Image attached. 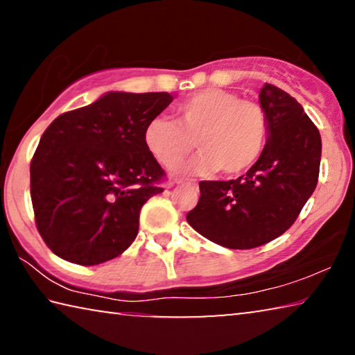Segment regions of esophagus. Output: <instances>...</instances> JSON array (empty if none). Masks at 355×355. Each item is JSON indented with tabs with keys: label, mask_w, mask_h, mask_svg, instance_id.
<instances>
[{
	"label": "esophagus",
	"mask_w": 355,
	"mask_h": 355,
	"mask_svg": "<svg viewBox=\"0 0 355 355\" xmlns=\"http://www.w3.org/2000/svg\"><path fill=\"white\" fill-rule=\"evenodd\" d=\"M192 186V188H197V184L194 182H182V180H177L175 183H173L172 186Z\"/></svg>",
	"instance_id": "esophagus-1"
}]
</instances>
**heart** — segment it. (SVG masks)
<instances>
[{"instance_id":"heart-1","label":"heart","mask_w":355,"mask_h":355,"mask_svg":"<svg viewBox=\"0 0 355 355\" xmlns=\"http://www.w3.org/2000/svg\"><path fill=\"white\" fill-rule=\"evenodd\" d=\"M177 120L156 116L146 125L144 144L164 167H175L194 146L200 153L183 172L207 173L220 169L236 175L260 158L268 142L269 122L264 107L225 89L209 87L175 107Z\"/></svg>"}]
</instances>
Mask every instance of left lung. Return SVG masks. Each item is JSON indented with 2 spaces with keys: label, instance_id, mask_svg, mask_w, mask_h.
I'll list each match as a JSON object with an SVG mask.
<instances>
[{
  "label": "left lung",
  "instance_id": "8db88e82",
  "mask_svg": "<svg viewBox=\"0 0 355 355\" xmlns=\"http://www.w3.org/2000/svg\"><path fill=\"white\" fill-rule=\"evenodd\" d=\"M260 105L269 122L260 158L236 180L200 182V199L186 214L196 232L228 249H254L284 235L320 177V131L297 100L266 83Z\"/></svg>",
  "mask_w": 355,
  "mask_h": 355
}]
</instances>
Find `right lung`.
Listing matches in <instances>:
<instances>
[{"mask_svg": "<svg viewBox=\"0 0 355 355\" xmlns=\"http://www.w3.org/2000/svg\"><path fill=\"white\" fill-rule=\"evenodd\" d=\"M172 100L167 92H107L45 130L29 172L35 225L53 254L94 266L135 241L141 208L164 191L166 177L144 130Z\"/></svg>", "mask_w": 355, "mask_h": 355, "instance_id": "right-lung-1", "label": "right lung"}]
</instances>
